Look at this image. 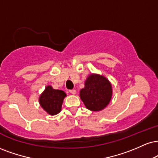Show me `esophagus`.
Returning a JSON list of instances; mask_svg holds the SVG:
<instances>
[{
  "mask_svg": "<svg viewBox=\"0 0 158 158\" xmlns=\"http://www.w3.org/2000/svg\"><path fill=\"white\" fill-rule=\"evenodd\" d=\"M70 93H71V94L75 95L76 94H77V90H70Z\"/></svg>",
  "mask_w": 158,
  "mask_h": 158,
  "instance_id": "34e87169",
  "label": "esophagus"
}]
</instances>
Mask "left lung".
<instances>
[{
    "mask_svg": "<svg viewBox=\"0 0 158 158\" xmlns=\"http://www.w3.org/2000/svg\"><path fill=\"white\" fill-rule=\"evenodd\" d=\"M80 98L87 109L100 111L104 109L111 100L113 95L111 83L104 76L90 74L80 90Z\"/></svg>",
    "mask_w": 158,
    "mask_h": 158,
    "instance_id": "1",
    "label": "left lung"
}]
</instances>
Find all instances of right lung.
Masks as SVG:
<instances>
[{
    "instance_id": "obj_1",
    "label": "right lung",
    "mask_w": 158,
    "mask_h": 158,
    "mask_svg": "<svg viewBox=\"0 0 158 158\" xmlns=\"http://www.w3.org/2000/svg\"><path fill=\"white\" fill-rule=\"evenodd\" d=\"M66 94L64 91L54 90L48 85L40 96L39 102L45 111L49 115H54L61 111L62 102Z\"/></svg>"
}]
</instances>
